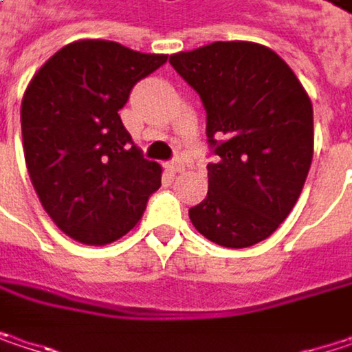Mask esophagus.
<instances>
[{
  "mask_svg": "<svg viewBox=\"0 0 352 352\" xmlns=\"http://www.w3.org/2000/svg\"><path fill=\"white\" fill-rule=\"evenodd\" d=\"M165 169L171 171V173H181V171H185V165H183V161H171V163L165 165Z\"/></svg>",
  "mask_w": 352,
  "mask_h": 352,
  "instance_id": "1",
  "label": "esophagus"
}]
</instances>
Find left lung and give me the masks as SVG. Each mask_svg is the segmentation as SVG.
Listing matches in <instances>:
<instances>
[{
    "instance_id": "8db88e82",
    "label": "left lung",
    "mask_w": 352,
    "mask_h": 352,
    "mask_svg": "<svg viewBox=\"0 0 352 352\" xmlns=\"http://www.w3.org/2000/svg\"><path fill=\"white\" fill-rule=\"evenodd\" d=\"M208 113V195L189 210L199 234L226 248L269 239L294 210L314 155L312 102L271 48L212 42L169 56Z\"/></svg>"
}]
</instances>
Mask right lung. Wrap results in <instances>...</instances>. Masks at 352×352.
<instances>
[{
    "label": "right lung",
    "mask_w": 352,
    "mask_h": 352,
    "mask_svg": "<svg viewBox=\"0 0 352 352\" xmlns=\"http://www.w3.org/2000/svg\"><path fill=\"white\" fill-rule=\"evenodd\" d=\"M163 63L167 54L85 38L54 52L26 87L28 175L44 212L81 245L122 239L161 187V165L140 155L118 111L132 87Z\"/></svg>",
    "instance_id": "right-lung-1"
}]
</instances>
